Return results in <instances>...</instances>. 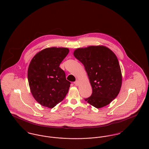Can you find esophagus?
<instances>
[{
    "label": "esophagus",
    "mask_w": 149,
    "mask_h": 149,
    "mask_svg": "<svg viewBox=\"0 0 149 149\" xmlns=\"http://www.w3.org/2000/svg\"><path fill=\"white\" fill-rule=\"evenodd\" d=\"M74 85H76V86H78V85H79V81L78 80H77V81H76L74 83Z\"/></svg>",
    "instance_id": "34e87169"
}]
</instances>
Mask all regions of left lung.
<instances>
[{"mask_svg": "<svg viewBox=\"0 0 149 149\" xmlns=\"http://www.w3.org/2000/svg\"><path fill=\"white\" fill-rule=\"evenodd\" d=\"M73 55L84 66L92 88L85 100L96 108L109 104L119 94L122 84L120 66L115 54L103 45L74 50Z\"/></svg>", "mask_w": 149, "mask_h": 149, "instance_id": "8db88e82", "label": "left lung"}]
</instances>
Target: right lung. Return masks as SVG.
<instances>
[{
    "label": "right lung",
    "instance_id": "1",
    "mask_svg": "<svg viewBox=\"0 0 149 149\" xmlns=\"http://www.w3.org/2000/svg\"><path fill=\"white\" fill-rule=\"evenodd\" d=\"M66 47H52L38 52L27 70L28 82L34 99L41 106L52 108L63 100L70 83L59 66L69 53Z\"/></svg>",
    "mask_w": 149,
    "mask_h": 149
}]
</instances>
